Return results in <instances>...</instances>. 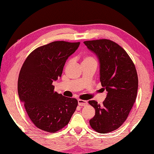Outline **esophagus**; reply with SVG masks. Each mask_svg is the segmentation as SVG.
Listing matches in <instances>:
<instances>
[{
	"label": "esophagus",
	"mask_w": 154,
	"mask_h": 154,
	"mask_svg": "<svg viewBox=\"0 0 154 154\" xmlns=\"http://www.w3.org/2000/svg\"><path fill=\"white\" fill-rule=\"evenodd\" d=\"M78 104L79 106H85L87 104V101L85 100H81V99H78Z\"/></svg>",
	"instance_id": "esophagus-1"
}]
</instances>
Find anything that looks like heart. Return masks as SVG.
Instances as JSON below:
<instances>
[{"mask_svg": "<svg viewBox=\"0 0 154 154\" xmlns=\"http://www.w3.org/2000/svg\"><path fill=\"white\" fill-rule=\"evenodd\" d=\"M89 60H94V59L93 58V57H85L84 58V60H83V61H89Z\"/></svg>", "mask_w": 154, "mask_h": 154, "instance_id": "1", "label": "heart"}]
</instances>
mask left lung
<instances>
[{
	"mask_svg": "<svg viewBox=\"0 0 154 154\" xmlns=\"http://www.w3.org/2000/svg\"><path fill=\"white\" fill-rule=\"evenodd\" d=\"M83 43L99 59L101 85L107 91L101 105L89 101L95 109L89 124L97 132L109 133L122 126L128 116L136 99L138 75L131 58L114 42L101 39Z\"/></svg>",
	"mask_w": 154,
	"mask_h": 154,
	"instance_id": "left-lung-1",
	"label": "left lung"
}]
</instances>
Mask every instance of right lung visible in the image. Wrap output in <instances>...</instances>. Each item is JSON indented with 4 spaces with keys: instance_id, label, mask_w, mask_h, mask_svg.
I'll list each match as a JSON object with an SVG mask.
<instances>
[{
    "instance_id": "right-lung-1",
    "label": "right lung",
    "mask_w": 154,
    "mask_h": 154,
    "mask_svg": "<svg viewBox=\"0 0 154 154\" xmlns=\"http://www.w3.org/2000/svg\"><path fill=\"white\" fill-rule=\"evenodd\" d=\"M80 42L56 41L42 45L29 54L18 80V93L34 125L48 132H55L69 122L76 110V99L54 91V81L61 76L66 60Z\"/></svg>"
}]
</instances>
